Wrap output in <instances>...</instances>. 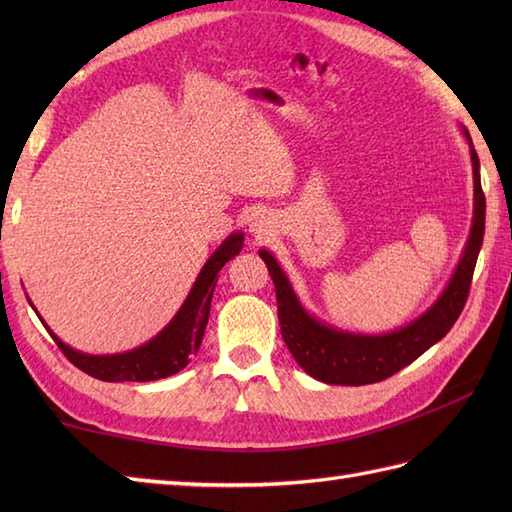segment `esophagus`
Returning a JSON list of instances; mask_svg holds the SVG:
<instances>
[{"mask_svg": "<svg viewBox=\"0 0 512 512\" xmlns=\"http://www.w3.org/2000/svg\"><path fill=\"white\" fill-rule=\"evenodd\" d=\"M248 231L253 233L255 237H264L270 231V220H268L264 213H255L253 217H250V222H248Z\"/></svg>", "mask_w": 512, "mask_h": 512, "instance_id": "1", "label": "esophagus"}]
</instances>
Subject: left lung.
<instances>
[{"label":"left lung","instance_id":"obj_1","mask_svg":"<svg viewBox=\"0 0 512 512\" xmlns=\"http://www.w3.org/2000/svg\"><path fill=\"white\" fill-rule=\"evenodd\" d=\"M464 136L471 145L475 187L469 242H466L460 264L455 268L449 286L444 288L440 299L427 312L420 314L416 321L407 323L405 328L387 334H356L336 330L332 325L317 321L299 303L295 290H292L286 273L277 264L273 253H268L266 248L259 250V257L266 262L268 273L275 284L281 336H284L295 361L312 378L328 385L380 383V380L394 376L402 367L416 361L420 354L427 352L431 345H436L453 328V323L458 321L471 290L475 262L484 239L486 217V198L480 182V158L475 154L471 136L466 129Z\"/></svg>","mask_w":512,"mask_h":512}]
</instances>
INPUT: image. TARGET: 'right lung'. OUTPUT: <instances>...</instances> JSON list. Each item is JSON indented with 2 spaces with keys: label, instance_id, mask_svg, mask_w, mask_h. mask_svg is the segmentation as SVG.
Returning <instances> with one entry per match:
<instances>
[{
  "label": "right lung",
  "instance_id": "right-lung-1",
  "mask_svg": "<svg viewBox=\"0 0 512 512\" xmlns=\"http://www.w3.org/2000/svg\"><path fill=\"white\" fill-rule=\"evenodd\" d=\"M242 246H244V233L228 235L220 244V248H217L209 257V262H206L204 268L200 270V275L195 279L189 297L184 299L182 308L178 310L176 317L169 321L167 328L132 352L110 354V356L83 354V352L72 350L70 345H65L50 328L48 332L72 365H76L81 372L90 374L94 378L107 380V383H123V380L147 383V380H158V378L178 374L180 369L189 365V361L202 345L206 323H209L217 273H220L228 259L239 255Z\"/></svg>",
  "mask_w": 512,
  "mask_h": 512
}]
</instances>
